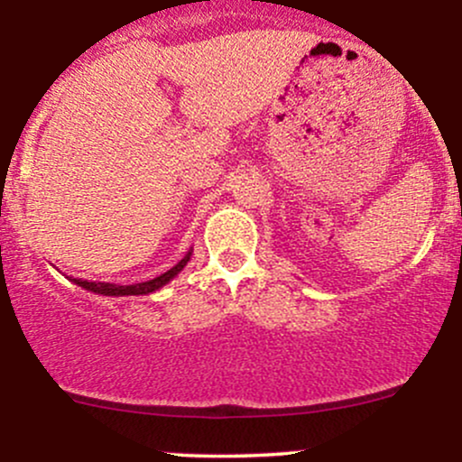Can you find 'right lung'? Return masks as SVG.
<instances>
[{"label":"right lung","mask_w":462,"mask_h":462,"mask_svg":"<svg viewBox=\"0 0 462 462\" xmlns=\"http://www.w3.org/2000/svg\"><path fill=\"white\" fill-rule=\"evenodd\" d=\"M190 254H193V249H189L187 256L180 261L176 267H171L169 272H164L158 275V278L153 280H147V282H136V284H113V282H88V280H82V278H71L73 284L82 286V289L91 291V293H97V295H108V298H124V295H150L153 291L162 289L164 284L171 282L176 275L182 272L184 267H187V263L190 261Z\"/></svg>","instance_id":"1"}]
</instances>
